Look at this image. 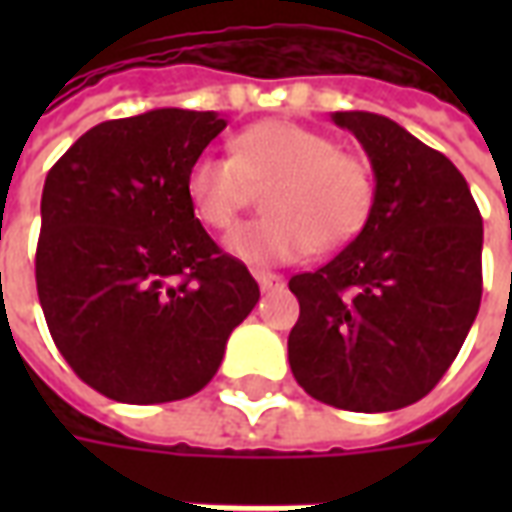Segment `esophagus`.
Segmentation results:
<instances>
[{
    "instance_id": "34e87169",
    "label": "esophagus",
    "mask_w": 512,
    "mask_h": 512,
    "mask_svg": "<svg viewBox=\"0 0 512 512\" xmlns=\"http://www.w3.org/2000/svg\"><path fill=\"white\" fill-rule=\"evenodd\" d=\"M255 279L260 290H277L285 288V279L279 277V274H271V271H255Z\"/></svg>"
}]
</instances>
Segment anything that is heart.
<instances>
[{
  "label": "heart",
  "mask_w": 512,
  "mask_h": 512,
  "mask_svg": "<svg viewBox=\"0 0 512 512\" xmlns=\"http://www.w3.org/2000/svg\"><path fill=\"white\" fill-rule=\"evenodd\" d=\"M235 156L205 150L186 172L194 216L211 230L235 222L266 186L271 216L238 224L224 238L227 255L246 266L293 263L318 249L348 244L373 208V175L359 158L340 153L329 136L288 120H268L235 136Z\"/></svg>",
  "instance_id": "1"
}]
</instances>
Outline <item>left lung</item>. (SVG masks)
I'll return each mask as SVG.
<instances>
[{
    "mask_svg": "<svg viewBox=\"0 0 512 512\" xmlns=\"http://www.w3.org/2000/svg\"><path fill=\"white\" fill-rule=\"evenodd\" d=\"M373 167L362 233L296 274L288 359L304 392L345 411H395L428 395L472 329L483 296V219L450 158L395 120L334 112Z\"/></svg>",
    "mask_w": 512,
    "mask_h": 512,
    "instance_id": "left-lung-1",
    "label": "left lung"
}]
</instances>
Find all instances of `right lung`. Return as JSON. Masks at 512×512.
Segmentation results:
<instances>
[{
  "label": "right lung",
  "instance_id": "add662e5",
  "mask_svg": "<svg viewBox=\"0 0 512 512\" xmlns=\"http://www.w3.org/2000/svg\"><path fill=\"white\" fill-rule=\"evenodd\" d=\"M227 120L150 109L82 134L49 169L35 257L54 343L84 384L120 403L200 392L260 288L205 233L186 172Z\"/></svg>",
  "mask_w": 512,
  "mask_h": 512
}]
</instances>
